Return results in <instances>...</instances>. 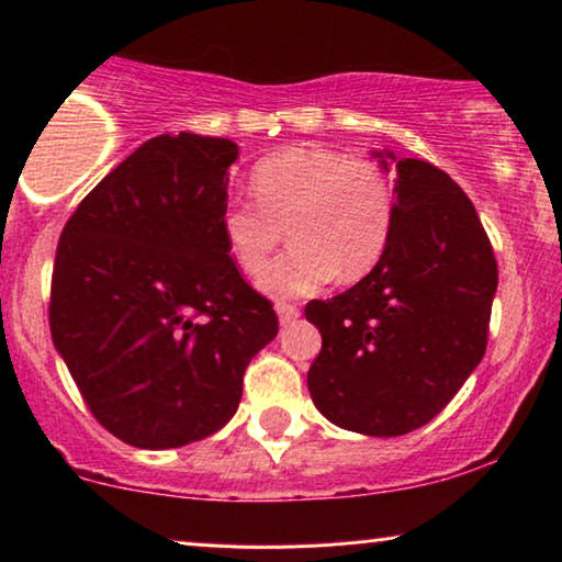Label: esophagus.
<instances>
[{"instance_id":"34e87169","label":"esophagus","mask_w":562,"mask_h":562,"mask_svg":"<svg viewBox=\"0 0 562 562\" xmlns=\"http://www.w3.org/2000/svg\"><path fill=\"white\" fill-rule=\"evenodd\" d=\"M274 308H277V316H280L282 324L295 322V318L301 316V308H297V305H293V303H277Z\"/></svg>"}]
</instances>
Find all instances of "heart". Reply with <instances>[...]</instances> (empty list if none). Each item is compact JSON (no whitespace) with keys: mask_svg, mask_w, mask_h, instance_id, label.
<instances>
[{"mask_svg":"<svg viewBox=\"0 0 562 562\" xmlns=\"http://www.w3.org/2000/svg\"><path fill=\"white\" fill-rule=\"evenodd\" d=\"M257 202L231 199L220 215L225 246L246 274H259L288 231L293 248L261 274L272 295L314 293L334 277L355 282L379 265L394 225V194L368 158L290 147L251 170Z\"/></svg>","mask_w":562,"mask_h":562,"instance_id":"b5f03b06","label":"heart"}]
</instances>
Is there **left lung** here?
Returning <instances> with one entry per match:
<instances>
[{
  "label": "left lung",
  "mask_w": 562,
  "mask_h": 562,
  "mask_svg": "<svg viewBox=\"0 0 562 562\" xmlns=\"http://www.w3.org/2000/svg\"><path fill=\"white\" fill-rule=\"evenodd\" d=\"M394 194L379 265L342 295L305 305L322 331L311 400L329 423L379 438L423 428L453 400L485 355L498 290L487 233L449 173L402 158Z\"/></svg>",
  "instance_id": "8db88e82"
}]
</instances>
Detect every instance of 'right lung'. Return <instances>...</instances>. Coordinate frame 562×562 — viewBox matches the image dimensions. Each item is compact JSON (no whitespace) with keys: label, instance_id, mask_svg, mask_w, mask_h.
<instances>
[{"label":"right lung","instance_id":"1","mask_svg":"<svg viewBox=\"0 0 562 562\" xmlns=\"http://www.w3.org/2000/svg\"><path fill=\"white\" fill-rule=\"evenodd\" d=\"M238 145L160 134L77 204L56 248L48 324L95 420L137 449H179L236 415L272 303L220 231Z\"/></svg>","mask_w":562,"mask_h":562}]
</instances>
